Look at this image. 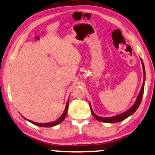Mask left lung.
I'll use <instances>...</instances> for the list:
<instances>
[{
  "mask_svg": "<svg viewBox=\"0 0 155 155\" xmlns=\"http://www.w3.org/2000/svg\"><path fill=\"white\" fill-rule=\"evenodd\" d=\"M141 59V62H142V68H143V74H144V78H143V83H142V86L141 87V89L140 91L139 94L137 97V99H136L135 104L133 105V106L131 107L130 108H129L128 110L125 111V112L120 113V114L115 115V116L113 117H100L98 115H96L94 113V111H93L91 107V104L90 105V108H91V113L94 117L96 118V120H98V121H101V122H104V123H118L120 122V121L126 119L127 117H128L129 116H130L133 114L137 110V109L139 107L140 103H141L142 96H143V94H144V88H145V65H144L143 61H142V59Z\"/></svg>",
  "mask_w": 155,
  "mask_h": 155,
  "instance_id": "obj_1",
  "label": "left lung"
}]
</instances>
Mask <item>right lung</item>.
Returning a JSON list of instances; mask_svg holds the SVG:
<instances>
[{
	"label": "right lung",
	"instance_id": "add662e5",
	"mask_svg": "<svg viewBox=\"0 0 155 155\" xmlns=\"http://www.w3.org/2000/svg\"><path fill=\"white\" fill-rule=\"evenodd\" d=\"M68 106H69V99H68L67 102V104H66V107H65V109H64V111L63 114L61 115L60 117H59V118H58L57 120L54 121V122H50V123H35V122H33L32 120H30L28 119H26V118H24L27 120L29 121V122L32 123V124L34 125H38V126H40V127H53V126H55V125L59 124V123H61L65 119L66 117V115H67V110H68Z\"/></svg>",
	"mask_w": 155,
	"mask_h": 155
}]
</instances>
